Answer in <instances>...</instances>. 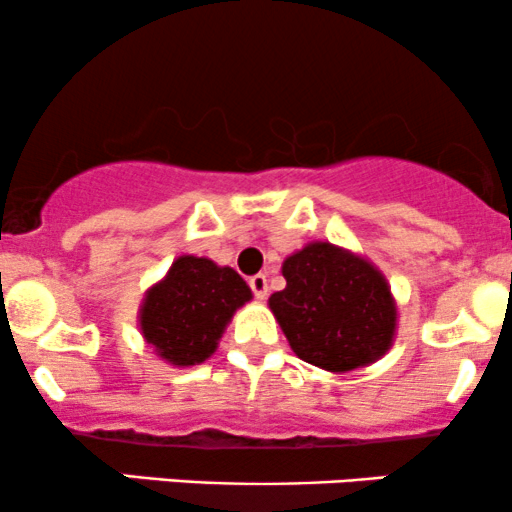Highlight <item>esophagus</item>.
<instances>
[{"instance_id": "34e87169", "label": "esophagus", "mask_w": 512, "mask_h": 512, "mask_svg": "<svg viewBox=\"0 0 512 512\" xmlns=\"http://www.w3.org/2000/svg\"><path fill=\"white\" fill-rule=\"evenodd\" d=\"M250 289H252V293H255L257 301H264V298H267V293H269L267 276H264V274L250 276Z\"/></svg>"}]
</instances>
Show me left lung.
Wrapping results in <instances>:
<instances>
[{
  "mask_svg": "<svg viewBox=\"0 0 512 512\" xmlns=\"http://www.w3.org/2000/svg\"><path fill=\"white\" fill-rule=\"evenodd\" d=\"M286 289L269 296L281 332L305 363L349 373L390 351L397 301L368 257L313 240L281 264Z\"/></svg>",
  "mask_w": 512,
  "mask_h": 512,
  "instance_id": "8db88e82",
  "label": "left lung"
}]
</instances>
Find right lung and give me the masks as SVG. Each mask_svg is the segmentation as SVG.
<instances>
[{
    "instance_id": "add662e5",
    "label": "right lung",
    "mask_w": 512,
    "mask_h": 512,
    "mask_svg": "<svg viewBox=\"0 0 512 512\" xmlns=\"http://www.w3.org/2000/svg\"><path fill=\"white\" fill-rule=\"evenodd\" d=\"M252 301L236 269L209 257L180 255L139 305V332L175 368L199 366L219 349L233 313Z\"/></svg>"
}]
</instances>
